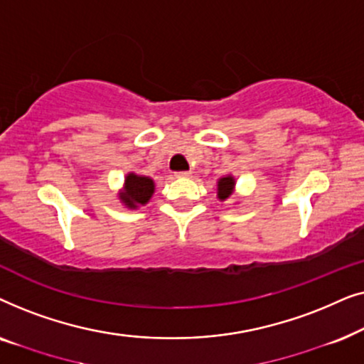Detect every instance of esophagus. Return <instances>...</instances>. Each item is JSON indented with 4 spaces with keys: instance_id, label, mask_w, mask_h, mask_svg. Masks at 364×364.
Wrapping results in <instances>:
<instances>
[{
    "instance_id": "1",
    "label": "esophagus",
    "mask_w": 364,
    "mask_h": 364,
    "mask_svg": "<svg viewBox=\"0 0 364 364\" xmlns=\"http://www.w3.org/2000/svg\"><path fill=\"white\" fill-rule=\"evenodd\" d=\"M176 177H178V178H187V177H192V172H191V171H183V172H176Z\"/></svg>"
}]
</instances>
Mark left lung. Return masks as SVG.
Instances as JSON below:
<instances>
[{
  "label": "left lung",
  "mask_w": 364,
  "mask_h": 364,
  "mask_svg": "<svg viewBox=\"0 0 364 364\" xmlns=\"http://www.w3.org/2000/svg\"><path fill=\"white\" fill-rule=\"evenodd\" d=\"M233 188H235V178H233L232 176H225V177L218 178L217 197L220 198V200H227V198L233 193Z\"/></svg>",
  "instance_id": "left-lung-1"
}]
</instances>
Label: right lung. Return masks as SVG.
Segmentation results:
<instances>
[{
	"label": "right lung",
	"instance_id": "obj_1",
	"mask_svg": "<svg viewBox=\"0 0 364 364\" xmlns=\"http://www.w3.org/2000/svg\"><path fill=\"white\" fill-rule=\"evenodd\" d=\"M154 181L151 177L137 176V173H127L124 181V188L119 193V198L124 205L129 208H137L139 205H146L151 200L154 193Z\"/></svg>",
	"mask_w": 364,
	"mask_h": 364
}]
</instances>
